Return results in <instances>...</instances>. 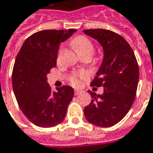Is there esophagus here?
<instances>
[{
    "label": "esophagus",
    "mask_w": 153,
    "mask_h": 153,
    "mask_svg": "<svg viewBox=\"0 0 153 153\" xmlns=\"http://www.w3.org/2000/svg\"><path fill=\"white\" fill-rule=\"evenodd\" d=\"M74 93L75 95H79L80 93H82V91H81V90H77V89H75Z\"/></svg>",
    "instance_id": "1"
}]
</instances>
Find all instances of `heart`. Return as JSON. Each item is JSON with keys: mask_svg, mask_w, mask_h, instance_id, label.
<instances>
[{"mask_svg": "<svg viewBox=\"0 0 153 153\" xmlns=\"http://www.w3.org/2000/svg\"><path fill=\"white\" fill-rule=\"evenodd\" d=\"M71 44L79 55L94 53V46L91 40L85 36H78L71 41ZM88 77V74L84 71H76L70 76V81L74 86H81L84 80Z\"/></svg>", "mask_w": 153, "mask_h": 153, "instance_id": "obj_1", "label": "heart"}]
</instances>
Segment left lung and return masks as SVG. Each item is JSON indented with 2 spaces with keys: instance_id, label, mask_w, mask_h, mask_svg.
<instances>
[{
  "instance_id": "8db88e82",
  "label": "left lung",
  "mask_w": 153,
  "mask_h": 153,
  "mask_svg": "<svg viewBox=\"0 0 153 153\" xmlns=\"http://www.w3.org/2000/svg\"><path fill=\"white\" fill-rule=\"evenodd\" d=\"M84 33L103 47V60L92 87H103L102 95L91 92L92 100L84 108L87 120L99 127L116 125L131 109L139 82V67L127 41L114 32L86 29Z\"/></svg>"
}]
</instances>
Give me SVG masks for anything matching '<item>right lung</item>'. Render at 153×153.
<instances>
[{
	"instance_id": "add662e5",
	"label": "right lung",
	"mask_w": 153,
	"mask_h": 153,
	"mask_svg": "<svg viewBox=\"0 0 153 153\" xmlns=\"http://www.w3.org/2000/svg\"><path fill=\"white\" fill-rule=\"evenodd\" d=\"M76 31L43 30L24 41L12 70L13 92L22 113L35 126L53 127L64 120L74 90L62 86L53 91L47 74L55 67L60 44Z\"/></svg>"
}]
</instances>
